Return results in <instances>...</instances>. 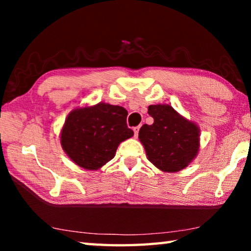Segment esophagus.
Masks as SVG:
<instances>
[{
    "instance_id": "1",
    "label": "esophagus",
    "mask_w": 251,
    "mask_h": 251,
    "mask_svg": "<svg viewBox=\"0 0 251 251\" xmlns=\"http://www.w3.org/2000/svg\"><path fill=\"white\" fill-rule=\"evenodd\" d=\"M139 128H141V127L139 126H136V127H134V134H135V137H137L138 136V131H139Z\"/></svg>"
}]
</instances>
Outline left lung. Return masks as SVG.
<instances>
[{
	"instance_id": "obj_1",
	"label": "left lung",
	"mask_w": 251,
	"mask_h": 251,
	"mask_svg": "<svg viewBox=\"0 0 251 251\" xmlns=\"http://www.w3.org/2000/svg\"><path fill=\"white\" fill-rule=\"evenodd\" d=\"M148 114L154 123L144 124L138 133L147 159L165 173L185 169L201 151V128L168 104L150 105Z\"/></svg>"
}]
</instances>
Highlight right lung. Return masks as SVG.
Returning <instances> with one entry per match:
<instances>
[{
	"instance_id": "1",
	"label": "right lung",
	"mask_w": 251,
	"mask_h": 251,
	"mask_svg": "<svg viewBox=\"0 0 251 251\" xmlns=\"http://www.w3.org/2000/svg\"><path fill=\"white\" fill-rule=\"evenodd\" d=\"M127 110L100 101L71 110L59 133L69 158L86 171H99L114 158L117 147L134 136L126 125Z\"/></svg>"
}]
</instances>
